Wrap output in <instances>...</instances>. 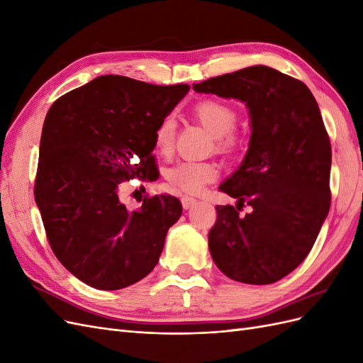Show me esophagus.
I'll return each instance as SVG.
<instances>
[{
  "label": "esophagus",
  "mask_w": 363,
  "mask_h": 363,
  "mask_svg": "<svg viewBox=\"0 0 363 363\" xmlns=\"http://www.w3.org/2000/svg\"><path fill=\"white\" fill-rule=\"evenodd\" d=\"M195 203H196V200L192 199V196H182V206L184 211H188V208H191Z\"/></svg>",
  "instance_id": "34e87169"
}]
</instances>
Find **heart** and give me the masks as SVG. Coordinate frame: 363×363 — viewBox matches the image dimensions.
Here are the masks:
<instances>
[{"label":"heart","instance_id":"heart-1","mask_svg":"<svg viewBox=\"0 0 363 363\" xmlns=\"http://www.w3.org/2000/svg\"><path fill=\"white\" fill-rule=\"evenodd\" d=\"M194 115L204 125L208 133L215 136L216 147L221 151H230L236 145V136L233 128L238 124V113L233 107L218 100H203L194 107ZM175 139V119L174 116H164L156 128L155 147L160 152H169ZM218 168L211 162L182 160L172 164L164 172V177L171 186L183 192L196 194L207 183L216 179Z\"/></svg>","mask_w":363,"mask_h":363}]
</instances>
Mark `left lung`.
I'll use <instances>...</instances> for the list:
<instances>
[{"label":"left lung","mask_w":363,"mask_h":363,"mask_svg":"<svg viewBox=\"0 0 363 363\" xmlns=\"http://www.w3.org/2000/svg\"><path fill=\"white\" fill-rule=\"evenodd\" d=\"M192 87L236 98L251 118L245 159L219 186L238 204L216 206L215 265L240 283L279 281L309 255L330 208L332 147L320 107L303 82L263 65ZM244 203L252 212L242 217Z\"/></svg>","instance_id":"1"}]
</instances>
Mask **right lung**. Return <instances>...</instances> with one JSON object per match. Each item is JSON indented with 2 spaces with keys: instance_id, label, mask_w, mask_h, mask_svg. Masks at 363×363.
<instances>
[{
  "instance_id": "obj_1",
  "label": "right lung",
  "mask_w": 363,
  "mask_h": 363,
  "mask_svg": "<svg viewBox=\"0 0 363 363\" xmlns=\"http://www.w3.org/2000/svg\"><path fill=\"white\" fill-rule=\"evenodd\" d=\"M188 92V84L101 75L50 107L35 200L54 255L95 289H123L148 276L182 216L175 196H147L130 212L118 192L131 179L150 180L156 128Z\"/></svg>"
}]
</instances>
